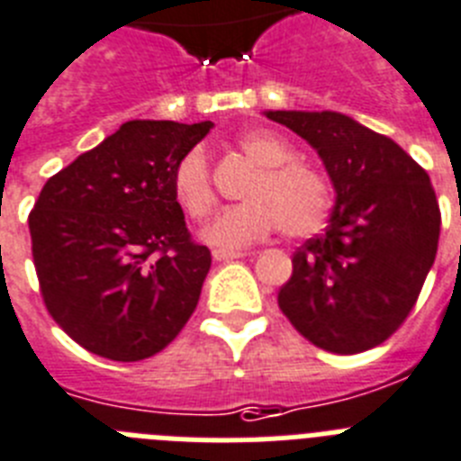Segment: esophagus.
Segmentation results:
<instances>
[{"instance_id": "34e87169", "label": "esophagus", "mask_w": 461, "mask_h": 461, "mask_svg": "<svg viewBox=\"0 0 461 461\" xmlns=\"http://www.w3.org/2000/svg\"><path fill=\"white\" fill-rule=\"evenodd\" d=\"M243 250H224V249H215L212 250V258H215V260L218 262H222V260H239V258H243Z\"/></svg>"}]
</instances>
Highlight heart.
Listing matches in <instances>:
<instances>
[{
    "label": "heart",
    "instance_id": "1",
    "mask_svg": "<svg viewBox=\"0 0 461 461\" xmlns=\"http://www.w3.org/2000/svg\"><path fill=\"white\" fill-rule=\"evenodd\" d=\"M260 176L246 192V203L227 208L201 231L208 246L237 250L262 241L278 227L293 239H304L323 230L332 211V189L326 177L307 164L293 161V147L267 129L246 131L237 140ZM173 196L189 218L201 222L218 203L211 164L203 147H192L177 158L171 176Z\"/></svg>",
    "mask_w": 461,
    "mask_h": 461
}]
</instances>
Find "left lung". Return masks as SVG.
<instances>
[{
  "label": "left lung",
  "mask_w": 461,
  "mask_h": 461,
  "mask_svg": "<svg viewBox=\"0 0 461 461\" xmlns=\"http://www.w3.org/2000/svg\"><path fill=\"white\" fill-rule=\"evenodd\" d=\"M265 114L314 147L335 187L330 222L293 255L278 307L321 349H373L408 319L436 260L440 211L427 171L339 112Z\"/></svg>",
  "instance_id": "8db88e82"
}]
</instances>
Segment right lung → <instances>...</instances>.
<instances>
[{"label": "right lung", "instance_id": "right-lung-1", "mask_svg": "<svg viewBox=\"0 0 461 461\" xmlns=\"http://www.w3.org/2000/svg\"><path fill=\"white\" fill-rule=\"evenodd\" d=\"M211 122H126L49 177L30 212L49 314L110 361L168 347L196 309L211 250L192 241L171 176Z\"/></svg>", "mask_w": 461, "mask_h": 461}]
</instances>
